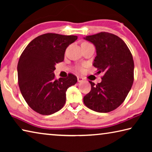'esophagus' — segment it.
<instances>
[{
	"mask_svg": "<svg viewBox=\"0 0 152 152\" xmlns=\"http://www.w3.org/2000/svg\"><path fill=\"white\" fill-rule=\"evenodd\" d=\"M77 80H78V82H83L84 78L81 76H78V77H77Z\"/></svg>",
	"mask_w": 152,
	"mask_h": 152,
	"instance_id": "obj_1",
	"label": "esophagus"
}]
</instances>
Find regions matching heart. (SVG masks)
<instances>
[{
	"label": "heart",
	"instance_id": "heart-1",
	"mask_svg": "<svg viewBox=\"0 0 152 152\" xmlns=\"http://www.w3.org/2000/svg\"><path fill=\"white\" fill-rule=\"evenodd\" d=\"M76 70L79 72H82L83 71V66H77Z\"/></svg>",
	"mask_w": 152,
	"mask_h": 152
}]
</instances>
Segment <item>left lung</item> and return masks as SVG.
<instances>
[{
    "label": "left lung",
    "mask_w": 152,
    "mask_h": 152,
    "mask_svg": "<svg viewBox=\"0 0 152 152\" xmlns=\"http://www.w3.org/2000/svg\"><path fill=\"white\" fill-rule=\"evenodd\" d=\"M94 45L96 56L93 66L104 72L101 83L89 81L91 91L84 96L86 106L94 111L109 113L121 104L132 88L134 62L126 43L118 36L107 32L84 38Z\"/></svg>",
    "instance_id": "8db88e82"
}]
</instances>
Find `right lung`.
Here are the masks:
<instances>
[{"mask_svg":"<svg viewBox=\"0 0 152 152\" xmlns=\"http://www.w3.org/2000/svg\"><path fill=\"white\" fill-rule=\"evenodd\" d=\"M76 35L49 33L33 39L23 51L17 65L18 83L27 104L41 115L60 110L66 103V92L77 82L69 74L66 78L56 79L55 65L64 61L68 46Z\"/></svg>","mask_w":152,"mask_h":152,"instance_id":"1","label":"right lung"}]
</instances>
